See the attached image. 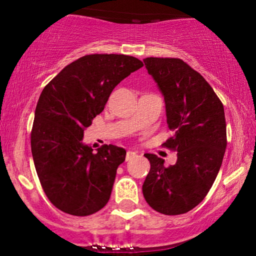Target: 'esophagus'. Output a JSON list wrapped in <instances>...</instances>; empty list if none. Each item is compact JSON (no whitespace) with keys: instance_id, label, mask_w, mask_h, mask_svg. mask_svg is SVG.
Wrapping results in <instances>:
<instances>
[{"instance_id":"1","label":"esophagus","mask_w":256,"mask_h":256,"mask_svg":"<svg viewBox=\"0 0 256 256\" xmlns=\"http://www.w3.org/2000/svg\"><path fill=\"white\" fill-rule=\"evenodd\" d=\"M134 156H136V152H132V150H128V152H126V161L131 160V158H134Z\"/></svg>"}]
</instances>
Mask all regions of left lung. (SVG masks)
Listing matches in <instances>:
<instances>
[{"instance_id": "8db88e82", "label": "left lung", "mask_w": 256, "mask_h": 256, "mask_svg": "<svg viewBox=\"0 0 256 256\" xmlns=\"http://www.w3.org/2000/svg\"><path fill=\"white\" fill-rule=\"evenodd\" d=\"M146 68L166 104L172 137L164 143L177 152V162L144 154L150 162L142 190L146 204L166 216L184 214L206 198L226 149L224 106L207 80L180 58H146Z\"/></svg>"}]
</instances>
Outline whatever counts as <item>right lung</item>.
Returning a JSON list of instances; mask_svg holds the SVG:
<instances>
[{
	"mask_svg": "<svg viewBox=\"0 0 256 256\" xmlns=\"http://www.w3.org/2000/svg\"><path fill=\"white\" fill-rule=\"evenodd\" d=\"M142 66L128 55H85L67 64L40 94L32 156L46 198L62 212L86 216L107 204L126 150L104 144L92 152L82 140L114 88Z\"/></svg>",
	"mask_w": 256,
	"mask_h": 256,
	"instance_id": "right-lung-1",
	"label": "right lung"
}]
</instances>
